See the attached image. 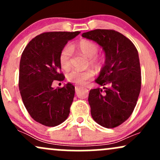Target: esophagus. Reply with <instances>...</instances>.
Listing matches in <instances>:
<instances>
[{"label": "esophagus", "mask_w": 160, "mask_h": 160, "mask_svg": "<svg viewBox=\"0 0 160 160\" xmlns=\"http://www.w3.org/2000/svg\"><path fill=\"white\" fill-rule=\"evenodd\" d=\"M79 89H80V87L78 86H75V90H76V92H78Z\"/></svg>", "instance_id": "esophagus-1"}]
</instances>
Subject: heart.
I'll list each match as a JSON object with an SVG mask.
<instances>
[{
    "label": "heart",
    "instance_id": "obj_1",
    "mask_svg": "<svg viewBox=\"0 0 160 160\" xmlns=\"http://www.w3.org/2000/svg\"><path fill=\"white\" fill-rule=\"evenodd\" d=\"M75 48L79 52L88 58L89 65L95 69L100 68L102 58L97 55L98 52V46L89 40H81L75 45ZM73 55V48L71 46H65L62 49L58 56V62L63 70H68L71 67V58ZM94 77V72L90 69L83 71H73L68 73L67 80L69 82L78 85H84L87 81Z\"/></svg>",
    "mask_w": 160,
    "mask_h": 160
}]
</instances>
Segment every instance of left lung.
I'll return each instance as SVG.
<instances>
[{"label":"left lung","instance_id":"8db88e82","mask_svg":"<svg viewBox=\"0 0 160 160\" xmlns=\"http://www.w3.org/2000/svg\"><path fill=\"white\" fill-rule=\"evenodd\" d=\"M82 37L94 40L105 52V63L95 82L103 86L91 89L89 104L97 123L115 128L124 122L136 106L141 91L138 52L128 38L111 29H95Z\"/></svg>","mask_w":160,"mask_h":160}]
</instances>
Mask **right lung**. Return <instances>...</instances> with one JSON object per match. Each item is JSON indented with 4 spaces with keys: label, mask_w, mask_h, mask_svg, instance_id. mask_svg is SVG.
Wrapping results in <instances>:
<instances>
[{
    "label": "right lung",
    "mask_w": 160,
    "mask_h": 160,
    "mask_svg": "<svg viewBox=\"0 0 160 160\" xmlns=\"http://www.w3.org/2000/svg\"><path fill=\"white\" fill-rule=\"evenodd\" d=\"M80 32H45L28 43L19 64V87L25 108L32 119L46 126H56L68 117L74 97L71 83L52 87L56 80L62 81L58 56L68 41Z\"/></svg>",
    "instance_id": "add662e5"
}]
</instances>
